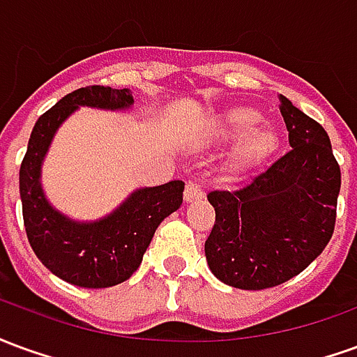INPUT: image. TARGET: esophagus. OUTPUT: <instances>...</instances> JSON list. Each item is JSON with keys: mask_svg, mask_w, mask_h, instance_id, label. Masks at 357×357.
I'll return each mask as SVG.
<instances>
[{"mask_svg": "<svg viewBox=\"0 0 357 357\" xmlns=\"http://www.w3.org/2000/svg\"><path fill=\"white\" fill-rule=\"evenodd\" d=\"M202 197H204V191H202V187L197 183V181H189L185 185V191H183V199L185 202H195V201H201Z\"/></svg>", "mask_w": 357, "mask_h": 357, "instance_id": "obj_1", "label": "esophagus"}]
</instances>
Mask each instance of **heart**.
<instances>
[{
    "mask_svg": "<svg viewBox=\"0 0 357 357\" xmlns=\"http://www.w3.org/2000/svg\"><path fill=\"white\" fill-rule=\"evenodd\" d=\"M262 116L252 109H231L214 124V132L224 139H237L233 160L237 166H248L264 160L277 149V135L260 128Z\"/></svg>",
    "mask_w": 357,
    "mask_h": 357,
    "instance_id": "heart-1",
    "label": "heart"
}]
</instances>
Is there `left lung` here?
<instances>
[{"label":"left lung","instance_id":"obj_1","mask_svg":"<svg viewBox=\"0 0 357 357\" xmlns=\"http://www.w3.org/2000/svg\"><path fill=\"white\" fill-rule=\"evenodd\" d=\"M291 151L235 191H210L216 222L204 243L222 283L262 291L314 262L333 237L340 166L319 122L279 97Z\"/></svg>","mask_w":357,"mask_h":357}]
</instances>
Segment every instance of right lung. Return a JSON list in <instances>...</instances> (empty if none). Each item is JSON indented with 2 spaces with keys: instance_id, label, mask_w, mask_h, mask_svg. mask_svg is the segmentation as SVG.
Instances as JSON below:
<instances>
[{
  "instance_id": "1",
  "label": "right lung",
  "mask_w": 357,
  "mask_h": 357,
  "mask_svg": "<svg viewBox=\"0 0 357 357\" xmlns=\"http://www.w3.org/2000/svg\"><path fill=\"white\" fill-rule=\"evenodd\" d=\"M130 89L88 86L65 95L38 118L30 133L26 155L19 172L22 218L28 243L51 273L66 283L86 289H105L124 283L139 268L156 227L181 206L183 181L143 187L133 191L114 212L97 222H74L51 206L43 195V156L59 126L78 107L128 109Z\"/></svg>"
}]
</instances>
